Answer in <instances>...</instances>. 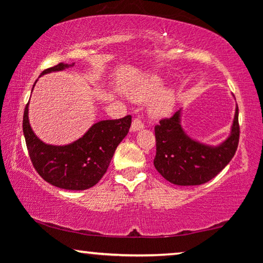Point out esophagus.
<instances>
[{
	"label": "esophagus",
	"instance_id": "34e87169",
	"mask_svg": "<svg viewBox=\"0 0 263 263\" xmlns=\"http://www.w3.org/2000/svg\"><path fill=\"white\" fill-rule=\"evenodd\" d=\"M144 127V122L142 121L141 117H136V119L132 121L131 131H138V129H142Z\"/></svg>",
	"mask_w": 263,
	"mask_h": 263
}]
</instances>
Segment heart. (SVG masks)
I'll list each match as a JSON object with an SVG mask.
<instances>
[{
	"label": "heart",
	"instance_id": "heart-1",
	"mask_svg": "<svg viewBox=\"0 0 263 263\" xmlns=\"http://www.w3.org/2000/svg\"><path fill=\"white\" fill-rule=\"evenodd\" d=\"M162 80L157 77H148L141 80L134 89V98L138 101L148 100L161 90ZM174 102V96L172 90H164L159 92L149 102V112L153 116H164L172 110Z\"/></svg>",
	"mask_w": 263,
	"mask_h": 263
}]
</instances>
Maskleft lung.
Segmentation results:
<instances>
[{"mask_svg":"<svg viewBox=\"0 0 263 263\" xmlns=\"http://www.w3.org/2000/svg\"><path fill=\"white\" fill-rule=\"evenodd\" d=\"M155 167L168 182L177 185H200L218 176L235 156L238 138V107L231 134L220 146H206L192 140L180 126V110L162 119L155 127Z\"/></svg>","mask_w":263,"mask_h":263,"instance_id":"1","label":"left lung"}]
</instances>
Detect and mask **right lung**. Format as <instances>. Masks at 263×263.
I'll list each match as a JSON object with an SVG mask.
<instances>
[{
	"mask_svg": "<svg viewBox=\"0 0 263 263\" xmlns=\"http://www.w3.org/2000/svg\"><path fill=\"white\" fill-rule=\"evenodd\" d=\"M73 65V64H71ZM70 66L59 64L42 73L59 71ZM131 115L119 120H104L83 137L66 146H52L42 142L28 121V104L23 114V134L33 167L45 182L68 190H85L95 185L106 173L112 156L131 127Z\"/></svg>",
	"mask_w": 263,
	"mask_h": 263,
	"instance_id": "right-lung-1",
	"label": "right lung"
}]
</instances>
